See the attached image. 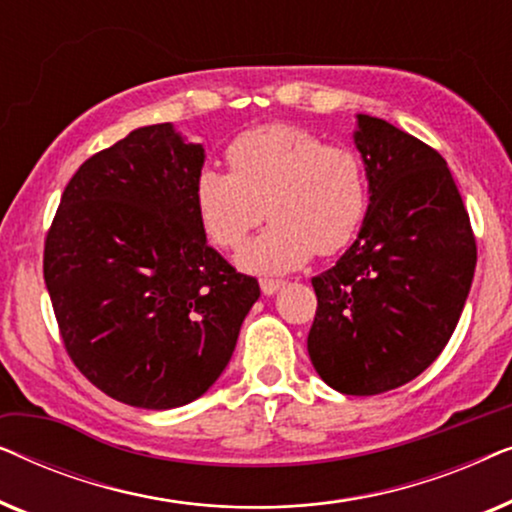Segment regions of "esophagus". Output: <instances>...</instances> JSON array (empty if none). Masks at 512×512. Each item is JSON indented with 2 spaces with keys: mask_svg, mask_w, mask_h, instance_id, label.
Returning a JSON list of instances; mask_svg holds the SVG:
<instances>
[{
  "mask_svg": "<svg viewBox=\"0 0 512 512\" xmlns=\"http://www.w3.org/2000/svg\"><path fill=\"white\" fill-rule=\"evenodd\" d=\"M282 286H284L282 279H261V291L265 296H272V293H277Z\"/></svg>",
  "mask_w": 512,
  "mask_h": 512,
  "instance_id": "1",
  "label": "esophagus"
}]
</instances>
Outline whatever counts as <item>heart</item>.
<instances>
[{
  "label": "heart",
  "instance_id": "1",
  "mask_svg": "<svg viewBox=\"0 0 512 512\" xmlns=\"http://www.w3.org/2000/svg\"><path fill=\"white\" fill-rule=\"evenodd\" d=\"M230 172L205 167L195 207L209 240L237 249L265 219V233L240 251L249 272L277 275L354 240L368 214L366 165L352 146L326 144L298 125L251 128L230 142Z\"/></svg>",
  "mask_w": 512,
  "mask_h": 512
}]
</instances>
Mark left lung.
<instances>
[{"mask_svg":"<svg viewBox=\"0 0 512 512\" xmlns=\"http://www.w3.org/2000/svg\"><path fill=\"white\" fill-rule=\"evenodd\" d=\"M354 144L368 174V214L340 261L312 277L307 352L328 387L375 396L415 380L443 352L478 249L436 149L366 114L356 116Z\"/></svg>","mask_w":512,"mask_h":512,"instance_id":"8db88e82","label":"left lung"}]
</instances>
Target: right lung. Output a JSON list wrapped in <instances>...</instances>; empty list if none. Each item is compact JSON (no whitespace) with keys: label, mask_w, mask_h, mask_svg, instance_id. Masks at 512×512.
Here are the masks:
<instances>
[{"label":"right lung","mask_w":512,"mask_h":512,"mask_svg":"<svg viewBox=\"0 0 512 512\" xmlns=\"http://www.w3.org/2000/svg\"><path fill=\"white\" fill-rule=\"evenodd\" d=\"M202 165V144L172 123L132 130L76 170L46 235L44 279L69 359L135 408L205 394L261 296L207 244Z\"/></svg>","instance_id":"obj_1"}]
</instances>
